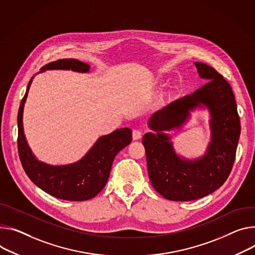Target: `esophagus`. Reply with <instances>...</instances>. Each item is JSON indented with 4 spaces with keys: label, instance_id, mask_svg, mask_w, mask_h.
Segmentation results:
<instances>
[{
    "label": "esophagus",
    "instance_id": "1",
    "mask_svg": "<svg viewBox=\"0 0 255 255\" xmlns=\"http://www.w3.org/2000/svg\"><path fill=\"white\" fill-rule=\"evenodd\" d=\"M141 136H142V132H141L140 130H138V129L133 130V132H132V138H133V140L140 139Z\"/></svg>",
    "mask_w": 255,
    "mask_h": 255
}]
</instances>
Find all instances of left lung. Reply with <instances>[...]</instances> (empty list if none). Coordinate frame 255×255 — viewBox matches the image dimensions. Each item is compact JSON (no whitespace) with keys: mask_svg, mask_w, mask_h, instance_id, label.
Listing matches in <instances>:
<instances>
[{"mask_svg":"<svg viewBox=\"0 0 255 255\" xmlns=\"http://www.w3.org/2000/svg\"><path fill=\"white\" fill-rule=\"evenodd\" d=\"M194 65L199 77L210 81L155 112L148 121L153 132L142 138L150 183L161 196L173 201L198 199L222 186L232 170L241 132L232 87L213 67L200 62ZM201 106L211 115V142L204 156L184 159L175 153L165 131L180 128L190 112Z\"/></svg>","mask_w":255,"mask_h":255,"instance_id":"obj_1","label":"left lung"}]
</instances>
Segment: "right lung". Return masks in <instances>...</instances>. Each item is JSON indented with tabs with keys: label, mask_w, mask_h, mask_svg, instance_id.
I'll return each instance as SVG.
<instances>
[{
	"label": "right lung",
	"mask_w": 255,
	"mask_h": 255,
	"mask_svg": "<svg viewBox=\"0 0 255 255\" xmlns=\"http://www.w3.org/2000/svg\"><path fill=\"white\" fill-rule=\"evenodd\" d=\"M90 66L75 59H62L51 62L40 69L45 70H72L86 73ZM34 76L28 82L18 111V152L23 169L29 179L44 192L70 201H83L98 195L108 182L113 160L120 150L130 144L132 131L121 128L100 137L88 152L74 164L51 166L38 160L27 144L23 131V109Z\"/></svg>",
	"instance_id": "add662e5"
}]
</instances>
